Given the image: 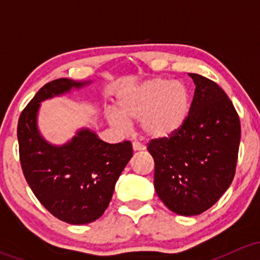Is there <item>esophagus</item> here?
I'll use <instances>...</instances> for the list:
<instances>
[{
    "mask_svg": "<svg viewBox=\"0 0 260 260\" xmlns=\"http://www.w3.org/2000/svg\"><path fill=\"white\" fill-rule=\"evenodd\" d=\"M132 148H133V151H142V149H145V146L141 145V143H138V142H133Z\"/></svg>",
    "mask_w": 260,
    "mask_h": 260,
    "instance_id": "esophagus-1",
    "label": "esophagus"
}]
</instances>
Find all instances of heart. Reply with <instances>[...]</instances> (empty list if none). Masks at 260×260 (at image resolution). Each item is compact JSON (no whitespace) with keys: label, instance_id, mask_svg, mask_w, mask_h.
<instances>
[{"label":"heart","instance_id":"obj_1","mask_svg":"<svg viewBox=\"0 0 260 260\" xmlns=\"http://www.w3.org/2000/svg\"><path fill=\"white\" fill-rule=\"evenodd\" d=\"M118 111H109L112 127L127 129L128 122L140 120V131L149 140H166L177 133L191 111V93L182 81L153 78L127 89L117 102Z\"/></svg>","mask_w":260,"mask_h":260}]
</instances>
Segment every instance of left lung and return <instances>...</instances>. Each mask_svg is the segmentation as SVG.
<instances>
[{
  "mask_svg": "<svg viewBox=\"0 0 260 260\" xmlns=\"http://www.w3.org/2000/svg\"><path fill=\"white\" fill-rule=\"evenodd\" d=\"M195 83L191 111L177 133L151 140L154 190L171 211L192 216L210 209L235 176L240 119L215 81L188 74Z\"/></svg>",
  "mask_w": 260,
  "mask_h": 260,
  "instance_id": "obj_1",
  "label": "left lung"
}]
</instances>
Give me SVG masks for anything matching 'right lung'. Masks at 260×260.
<instances>
[{
    "instance_id": "add662e5",
    "label": "right lung",
    "mask_w": 260,
    "mask_h": 260,
    "mask_svg": "<svg viewBox=\"0 0 260 260\" xmlns=\"http://www.w3.org/2000/svg\"><path fill=\"white\" fill-rule=\"evenodd\" d=\"M89 83L60 78L45 84L23 109L17 124L20 162L28 186L50 214L73 225L88 224L103 215L133 154L129 141L111 145L86 128L62 146L41 137V102Z\"/></svg>"
}]
</instances>
